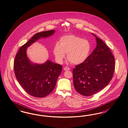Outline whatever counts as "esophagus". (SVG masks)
<instances>
[{
  "label": "esophagus",
  "instance_id": "obj_1",
  "mask_svg": "<svg viewBox=\"0 0 128 128\" xmlns=\"http://www.w3.org/2000/svg\"><path fill=\"white\" fill-rule=\"evenodd\" d=\"M70 68L69 67H68V66H66V67H64V70H70Z\"/></svg>",
  "mask_w": 128,
  "mask_h": 128
}]
</instances>
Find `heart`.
I'll use <instances>...</instances> for the list:
<instances>
[{
	"label": "heart",
	"instance_id": "obj_1",
	"mask_svg": "<svg viewBox=\"0 0 128 128\" xmlns=\"http://www.w3.org/2000/svg\"><path fill=\"white\" fill-rule=\"evenodd\" d=\"M90 50L88 41L70 35L62 37L59 43L55 45L53 51L56 61L59 63L62 62L66 54L69 62L74 64H80L87 59Z\"/></svg>",
	"mask_w": 128,
	"mask_h": 128
}]
</instances>
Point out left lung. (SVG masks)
<instances>
[{
	"instance_id": "obj_1",
	"label": "left lung",
	"mask_w": 128,
	"mask_h": 128,
	"mask_svg": "<svg viewBox=\"0 0 128 128\" xmlns=\"http://www.w3.org/2000/svg\"><path fill=\"white\" fill-rule=\"evenodd\" d=\"M92 34L96 37V48L84 62L73 70L74 88L86 97L107 86L115 70V58L110 50L101 39Z\"/></svg>"
}]
</instances>
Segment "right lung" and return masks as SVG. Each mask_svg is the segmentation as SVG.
I'll return each instance as SVG.
<instances>
[{
  "label": "right lung",
  "instance_id": "add662e5",
  "mask_svg": "<svg viewBox=\"0 0 128 128\" xmlns=\"http://www.w3.org/2000/svg\"><path fill=\"white\" fill-rule=\"evenodd\" d=\"M54 32V30H50L35 34L21 46L16 55L14 62L16 77L26 92L34 97H45L53 90L62 68L49 60L42 64L32 63L26 55V48L41 38L50 36Z\"/></svg>",
  "mask_w": 128,
  "mask_h": 128
}]
</instances>
